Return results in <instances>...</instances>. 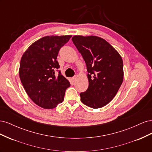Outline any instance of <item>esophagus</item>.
Wrapping results in <instances>:
<instances>
[{"instance_id":"esophagus-1","label":"esophagus","mask_w":152,"mask_h":152,"mask_svg":"<svg viewBox=\"0 0 152 152\" xmlns=\"http://www.w3.org/2000/svg\"><path fill=\"white\" fill-rule=\"evenodd\" d=\"M77 75H75L74 77H72V80H73V81H75V80L77 79Z\"/></svg>"}]
</instances>
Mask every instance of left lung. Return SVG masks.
<instances>
[{"label":"left lung","instance_id":"8db88e82","mask_svg":"<svg viewBox=\"0 0 152 152\" xmlns=\"http://www.w3.org/2000/svg\"><path fill=\"white\" fill-rule=\"evenodd\" d=\"M72 40L83 57L88 72L89 87L80 93L81 102L91 108H102L113 99L122 83V57L99 37L75 35Z\"/></svg>","mask_w":152,"mask_h":152}]
</instances>
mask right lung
I'll return each instance as SVG.
<instances>
[{
    "mask_svg": "<svg viewBox=\"0 0 152 152\" xmlns=\"http://www.w3.org/2000/svg\"><path fill=\"white\" fill-rule=\"evenodd\" d=\"M72 35L46 36L26 49L20 61L19 75L26 93L39 107L52 109L63 102L70 84L59 71V50Z\"/></svg>",
    "mask_w": 152,
    "mask_h": 152,
    "instance_id": "add662e5",
    "label": "right lung"
}]
</instances>
